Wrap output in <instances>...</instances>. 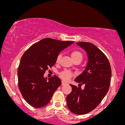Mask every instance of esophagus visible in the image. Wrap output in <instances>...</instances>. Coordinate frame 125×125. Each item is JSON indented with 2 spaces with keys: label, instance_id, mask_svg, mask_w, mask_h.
Returning a JSON list of instances; mask_svg holds the SVG:
<instances>
[{
  "label": "esophagus",
  "instance_id": "obj_1",
  "mask_svg": "<svg viewBox=\"0 0 125 125\" xmlns=\"http://www.w3.org/2000/svg\"><path fill=\"white\" fill-rule=\"evenodd\" d=\"M67 83L66 82H65L64 81H62V85H65V84H67Z\"/></svg>",
  "mask_w": 125,
  "mask_h": 125
}]
</instances>
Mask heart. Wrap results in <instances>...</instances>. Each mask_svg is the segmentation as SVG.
Masks as SVG:
<instances>
[{"label": "heart", "instance_id": "b5f03b06", "mask_svg": "<svg viewBox=\"0 0 125 125\" xmlns=\"http://www.w3.org/2000/svg\"><path fill=\"white\" fill-rule=\"evenodd\" d=\"M71 56L72 59L73 60V61H76V60H79V61H81L83 59V54L81 51H77V50H74L71 53ZM61 58V54H59L57 56L56 58V62H59L60 61ZM72 73L71 72L67 71H63L62 72H61L60 73V76L62 79H63V80L65 81H68L70 79L72 76Z\"/></svg>", "mask_w": 125, "mask_h": 125}]
</instances>
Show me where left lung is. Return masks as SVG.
<instances>
[{
    "label": "left lung",
    "instance_id": "left-lung-1",
    "mask_svg": "<svg viewBox=\"0 0 125 125\" xmlns=\"http://www.w3.org/2000/svg\"><path fill=\"white\" fill-rule=\"evenodd\" d=\"M76 44L83 49L88 58L85 69L74 79L84 89L71 84L72 90L67 96V105L72 113L84 115L96 107L109 88L112 71L106 55L94 44L81 42Z\"/></svg>",
    "mask_w": 125,
    "mask_h": 125
}]
</instances>
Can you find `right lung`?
Instances as JSON below:
<instances>
[{"label":"right lung","instance_id":"1","mask_svg":"<svg viewBox=\"0 0 125 125\" xmlns=\"http://www.w3.org/2000/svg\"><path fill=\"white\" fill-rule=\"evenodd\" d=\"M73 43L44 38L31 45L23 54L18 67V85L30 105L40 108L49 104L62 82L55 75L48 80L43 74L55 64L59 53Z\"/></svg>","mask_w":125,"mask_h":125}]
</instances>
